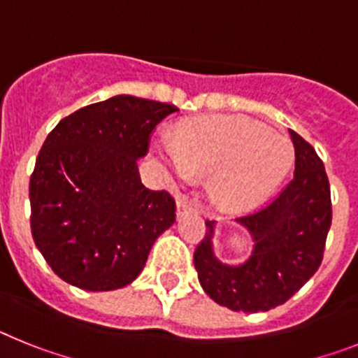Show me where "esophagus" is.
Listing matches in <instances>:
<instances>
[{"instance_id":"1","label":"esophagus","mask_w":358,"mask_h":358,"mask_svg":"<svg viewBox=\"0 0 358 358\" xmlns=\"http://www.w3.org/2000/svg\"><path fill=\"white\" fill-rule=\"evenodd\" d=\"M176 204H177V217H181V215L185 213H195V211H197V206H195L192 201H188L186 197H179Z\"/></svg>"}]
</instances>
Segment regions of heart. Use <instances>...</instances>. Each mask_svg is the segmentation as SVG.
Masks as SVG:
<instances>
[{
    "mask_svg": "<svg viewBox=\"0 0 358 358\" xmlns=\"http://www.w3.org/2000/svg\"><path fill=\"white\" fill-rule=\"evenodd\" d=\"M154 148L173 182L211 176V201L231 213L267 197L292 159L285 136L242 116L188 120L177 131V141L163 138Z\"/></svg>",
    "mask_w": 358,
    "mask_h": 358,
    "instance_id": "b5f03b06",
    "label": "heart"
}]
</instances>
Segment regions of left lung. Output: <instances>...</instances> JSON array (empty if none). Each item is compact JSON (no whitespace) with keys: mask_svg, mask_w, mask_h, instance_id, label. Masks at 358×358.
Returning a JSON list of instances; mask_svg holds the SVG:
<instances>
[{"mask_svg":"<svg viewBox=\"0 0 358 358\" xmlns=\"http://www.w3.org/2000/svg\"><path fill=\"white\" fill-rule=\"evenodd\" d=\"M290 138L296 150L292 181L260 211L236 218L252 238L248 260L227 265L215 256V220H208L206 236L195 249L204 292L235 312H267L283 305L321 265L331 226L330 182L314 147L294 131Z\"/></svg>","mask_w":358,"mask_h":358,"instance_id":"1","label":"left lung"}]
</instances>
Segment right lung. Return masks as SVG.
I'll return each mask as SVG.
<instances>
[{
	"instance_id": "right-lung-1",
	"label": "right lung",
	"mask_w": 358,
	"mask_h": 358,
	"mask_svg": "<svg viewBox=\"0 0 358 358\" xmlns=\"http://www.w3.org/2000/svg\"><path fill=\"white\" fill-rule=\"evenodd\" d=\"M176 106L118 94L75 110L48 134L30 177L31 236L53 273L91 292L140 276L176 222L166 192L145 188L138 159Z\"/></svg>"
}]
</instances>
